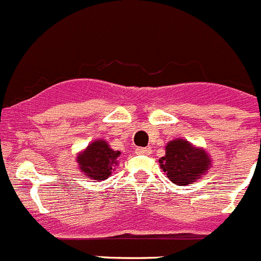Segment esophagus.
Here are the masks:
<instances>
[{"label":"esophagus","mask_w":261,"mask_h":261,"mask_svg":"<svg viewBox=\"0 0 261 261\" xmlns=\"http://www.w3.org/2000/svg\"><path fill=\"white\" fill-rule=\"evenodd\" d=\"M136 154L137 155H150L151 154V149H150V147H137V149H136Z\"/></svg>","instance_id":"34e87169"}]
</instances>
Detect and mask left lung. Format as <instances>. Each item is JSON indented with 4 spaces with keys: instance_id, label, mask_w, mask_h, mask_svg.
<instances>
[{
    "instance_id": "obj_1",
    "label": "left lung",
    "mask_w": 261,
    "mask_h": 261,
    "mask_svg": "<svg viewBox=\"0 0 261 261\" xmlns=\"http://www.w3.org/2000/svg\"><path fill=\"white\" fill-rule=\"evenodd\" d=\"M159 163L172 182L184 186L200 180L208 172L211 159L203 149L178 138L167 143L166 155L160 158Z\"/></svg>"
}]
</instances>
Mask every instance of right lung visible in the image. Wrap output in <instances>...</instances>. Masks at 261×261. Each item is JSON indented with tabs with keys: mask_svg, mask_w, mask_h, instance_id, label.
<instances>
[{
	"mask_svg": "<svg viewBox=\"0 0 261 261\" xmlns=\"http://www.w3.org/2000/svg\"><path fill=\"white\" fill-rule=\"evenodd\" d=\"M119 156L120 151L112 150L106 141L97 140L89 143L87 149L77 155L76 160L83 176H87L90 180L102 181L112 173Z\"/></svg>",
	"mask_w": 261,
	"mask_h": 261,
	"instance_id": "obj_1",
	"label": "right lung"
}]
</instances>
